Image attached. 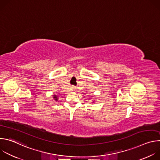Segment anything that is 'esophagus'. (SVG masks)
<instances>
[{
  "label": "esophagus",
  "mask_w": 160,
  "mask_h": 160,
  "mask_svg": "<svg viewBox=\"0 0 160 160\" xmlns=\"http://www.w3.org/2000/svg\"><path fill=\"white\" fill-rule=\"evenodd\" d=\"M75 88H76V87H75V86H72V89L73 90H75Z\"/></svg>",
  "instance_id": "34e87169"
}]
</instances>
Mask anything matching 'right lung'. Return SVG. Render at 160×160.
I'll return each instance as SVG.
<instances>
[{
	"instance_id": "obj_1",
	"label": "right lung",
	"mask_w": 160,
	"mask_h": 160,
	"mask_svg": "<svg viewBox=\"0 0 160 160\" xmlns=\"http://www.w3.org/2000/svg\"><path fill=\"white\" fill-rule=\"evenodd\" d=\"M54 98L55 99V100H56V101L58 100V99H57V97H56V96H55V95H54Z\"/></svg>"
}]
</instances>
